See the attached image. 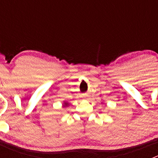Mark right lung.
<instances>
[{
	"label": "right lung",
	"instance_id": "obj_1",
	"mask_svg": "<svg viewBox=\"0 0 158 158\" xmlns=\"http://www.w3.org/2000/svg\"><path fill=\"white\" fill-rule=\"evenodd\" d=\"M68 105H69V104H68V103H66V102H65V103H64V107H67Z\"/></svg>",
	"mask_w": 158,
	"mask_h": 158
}]
</instances>
